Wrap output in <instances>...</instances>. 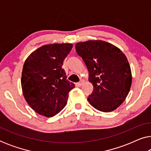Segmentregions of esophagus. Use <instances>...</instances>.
Wrapping results in <instances>:
<instances>
[{
	"mask_svg": "<svg viewBox=\"0 0 151 151\" xmlns=\"http://www.w3.org/2000/svg\"><path fill=\"white\" fill-rule=\"evenodd\" d=\"M83 84H84V81H83V80H80V81L79 82H78V83H76V85H77L78 86H81Z\"/></svg>",
	"mask_w": 151,
	"mask_h": 151,
	"instance_id": "34e87169",
	"label": "esophagus"
}]
</instances>
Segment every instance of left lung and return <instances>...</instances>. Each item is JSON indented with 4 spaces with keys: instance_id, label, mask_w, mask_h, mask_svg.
Segmentation results:
<instances>
[{
    "instance_id": "left-lung-1",
    "label": "left lung",
    "mask_w": 151,
    "mask_h": 151,
    "mask_svg": "<svg viewBox=\"0 0 151 151\" xmlns=\"http://www.w3.org/2000/svg\"><path fill=\"white\" fill-rule=\"evenodd\" d=\"M76 52L88 71V80L93 91L88 97L97 110L111 112L125 100L132 83L131 70L122 51L102 40L78 42Z\"/></svg>"
}]
</instances>
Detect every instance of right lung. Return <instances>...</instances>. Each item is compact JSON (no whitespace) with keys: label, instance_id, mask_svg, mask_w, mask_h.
Returning <instances> with one entry per match:
<instances>
[{"label":"right lung","instance_id":"add662e5","mask_svg":"<svg viewBox=\"0 0 151 151\" xmlns=\"http://www.w3.org/2000/svg\"><path fill=\"white\" fill-rule=\"evenodd\" d=\"M70 43L46 45L29 55L22 68L24 99L38 114L50 117L63 110L75 84L67 80L62 67L71 51Z\"/></svg>","mask_w":151,"mask_h":151}]
</instances>
